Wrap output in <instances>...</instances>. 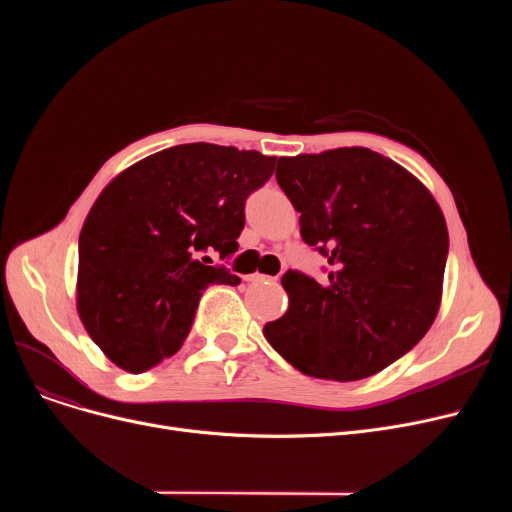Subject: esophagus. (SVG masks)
Segmentation results:
<instances>
[{
	"instance_id": "obj_1",
	"label": "esophagus",
	"mask_w": 512,
	"mask_h": 512,
	"mask_svg": "<svg viewBox=\"0 0 512 512\" xmlns=\"http://www.w3.org/2000/svg\"><path fill=\"white\" fill-rule=\"evenodd\" d=\"M267 280H274V278L265 276V274H251V276H247V282H251V284H261V282H267Z\"/></svg>"
}]
</instances>
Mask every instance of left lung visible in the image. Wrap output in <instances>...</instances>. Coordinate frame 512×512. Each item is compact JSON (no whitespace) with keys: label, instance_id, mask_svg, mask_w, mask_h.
Here are the masks:
<instances>
[{"label":"left lung","instance_id":"obj_1","mask_svg":"<svg viewBox=\"0 0 512 512\" xmlns=\"http://www.w3.org/2000/svg\"><path fill=\"white\" fill-rule=\"evenodd\" d=\"M276 180L326 282L288 270V311L263 336L301 373L355 382L407 355L442 301L448 228L432 193L365 147L280 157Z\"/></svg>","mask_w":512,"mask_h":512}]
</instances>
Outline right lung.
Listing matches in <instances>:
<instances>
[{
    "instance_id": "right-lung-1",
    "label": "right lung",
    "mask_w": 512,
    "mask_h": 512,
    "mask_svg": "<svg viewBox=\"0 0 512 512\" xmlns=\"http://www.w3.org/2000/svg\"><path fill=\"white\" fill-rule=\"evenodd\" d=\"M276 157L211 143L153 153L118 174L78 238L76 309L103 355L130 373L172 357L209 284H240L207 249L230 257L245 201Z\"/></svg>"
}]
</instances>
